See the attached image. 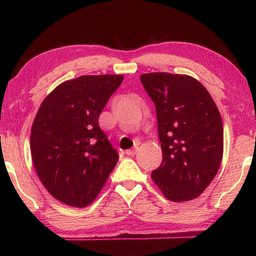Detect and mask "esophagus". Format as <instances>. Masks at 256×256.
I'll return each mask as SVG.
<instances>
[{
  "label": "esophagus",
  "mask_w": 256,
  "mask_h": 256,
  "mask_svg": "<svg viewBox=\"0 0 256 256\" xmlns=\"http://www.w3.org/2000/svg\"><path fill=\"white\" fill-rule=\"evenodd\" d=\"M138 152V148L136 146V148H133V149H131V150H126L125 151V154H126L128 156H134Z\"/></svg>",
  "instance_id": "34e87169"
}]
</instances>
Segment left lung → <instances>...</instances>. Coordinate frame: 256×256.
Segmentation results:
<instances>
[{"label": "left lung", "mask_w": 256, "mask_h": 256, "mask_svg": "<svg viewBox=\"0 0 256 256\" xmlns=\"http://www.w3.org/2000/svg\"><path fill=\"white\" fill-rule=\"evenodd\" d=\"M156 106L162 162L154 183L172 202L201 196L218 172L224 128L216 102L200 81L167 72L140 76Z\"/></svg>", "instance_id": "obj_1"}]
</instances>
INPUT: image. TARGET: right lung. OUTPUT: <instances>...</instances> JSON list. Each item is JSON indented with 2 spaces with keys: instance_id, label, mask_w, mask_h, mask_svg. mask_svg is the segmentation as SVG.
Segmentation results:
<instances>
[{
  "instance_id": "add662e5",
  "label": "right lung",
  "mask_w": 256,
  "mask_h": 256,
  "mask_svg": "<svg viewBox=\"0 0 256 256\" xmlns=\"http://www.w3.org/2000/svg\"><path fill=\"white\" fill-rule=\"evenodd\" d=\"M122 74L81 76L58 84L42 100L30 133L38 177L56 200L74 208L94 201L118 154L99 128Z\"/></svg>"
}]
</instances>
